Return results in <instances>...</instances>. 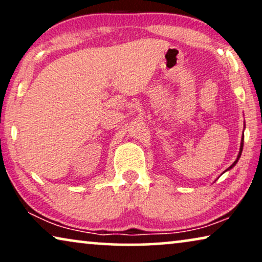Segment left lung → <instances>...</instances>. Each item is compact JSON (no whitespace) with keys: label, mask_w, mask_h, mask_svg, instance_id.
I'll list each match as a JSON object with an SVG mask.
<instances>
[{"label":"left lung","mask_w":262,"mask_h":262,"mask_svg":"<svg viewBox=\"0 0 262 262\" xmlns=\"http://www.w3.org/2000/svg\"><path fill=\"white\" fill-rule=\"evenodd\" d=\"M243 137H245V136H243ZM243 137H242V142H241V148H239V152H238V156H237V159H236V161H235V162H234V163H232V164H231V166L228 168V170H229V169H231V168H232V167H234L236 163H237V161H238V159H239V157H241V154H242V149H243Z\"/></svg>","instance_id":"1"}]
</instances>
